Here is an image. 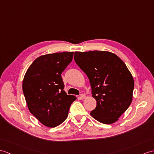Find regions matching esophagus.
Wrapping results in <instances>:
<instances>
[{
    "label": "esophagus",
    "instance_id": "obj_1",
    "mask_svg": "<svg viewBox=\"0 0 154 154\" xmlns=\"http://www.w3.org/2000/svg\"><path fill=\"white\" fill-rule=\"evenodd\" d=\"M85 97H86V96L84 94H81V95L79 96L80 99H84V98H85Z\"/></svg>",
    "mask_w": 154,
    "mask_h": 154
}]
</instances>
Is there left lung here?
<instances>
[{
    "instance_id": "1",
    "label": "left lung",
    "mask_w": 154,
    "mask_h": 154,
    "mask_svg": "<svg viewBox=\"0 0 154 154\" xmlns=\"http://www.w3.org/2000/svg\"><path fill=\"white\" fill-rule=\"evenodd\" d=\"M74 60L87 75L96 100L91 115L102 123H115L133 100L134 83L125 63L107 51L75 52Z\"/></svg>"
}]
</instances>
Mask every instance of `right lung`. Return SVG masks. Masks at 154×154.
<instances>
[{
	"label": "right lung",
	"instance_id": "add662e5",
	"mask_svg": "<svg viewBox=\"0 0 154 154\" xmlns=\"http://www.w3.org/2000/svg\"><path fill=\"white\" fill-rule=\"evenodd\" d=\"M73 52L48 54L34 60L25 75L22 88L29 112L48 127L62 123L76 100L63 91L61 74L72 61Z\"/></svg>",
	"mask_w": 154,
	"mask_h": 154
}]
</instances>
